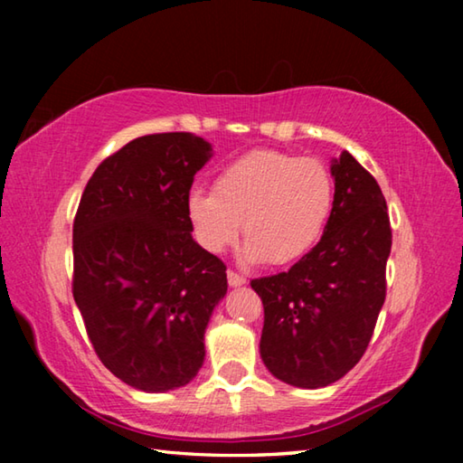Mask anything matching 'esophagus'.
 Segmentation results:
<instances>
[{
    "instance_id": "esophagus-1",
    "label": "esophagus",
    "mask_w": 463,
    "mask_h": 463,
    "mask_svg": "<svg viewBox=\"0 0 463 463\" xmlns=\"http://www.w3.org/2000/svg\"><path fill=\"white\" fill-rule=\"evenodd\" d=\"M226 279H229V286L231 288H239V286H245L247 284V278L245 276H239V273L232 271V269L226 271Z\"/></svg>"
}]
</instances>
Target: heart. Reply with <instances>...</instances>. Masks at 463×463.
Masks as SVG:
<instances>
[{"label":"heart","instance_id":"b5f03b06","mask_svg":"<svg viewBox=\"0 0 463 463\" xmlns=\"http://www.w3.org/2000/svg\"><path fill=\"white\" fill-rule=\"evenodd\" d=\"M333 198V177L323 163L261 148L229 163L213 192L187 194L185 214L195 241L210 253L231 247L242 224L247 261L289 265L317 247Z\"/></svg>","mask_w":463,"mask_h":463}]
</instances>
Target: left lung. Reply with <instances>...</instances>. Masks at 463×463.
Wrapping results in <instances>:
<instances>
[{"mask_svg":"<svg viewBox=\"0 0 463 463\" xmlns=\"http://www.w3.org/2000/svg\"><path fill=\"white\" fill-rule=\"evenodd\" d=\"M333 213L317 247L278 276L250 281L263 302L260 354L278 380L325 388L365 354L386 300L392 231L372 174L343 151L331 161Z\"/></svg>","mask_w":463,"mask_h":463,"instance_id":"8db88e82","label":"left lung"}]
</instances>
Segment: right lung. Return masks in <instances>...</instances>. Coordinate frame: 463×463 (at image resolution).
I'll return each mask as SVG.
<instances>
[{
	"label": "right lung",
	"mask_w": 463,
	"mask_h": 463,
	"mask_svg": "<svg viewBox=\"0 0 463 463\" xmlns=\"http://www.w3.org/2000/svg\"><path fill=\"white\" fill-rule=\"evenodd\" d=\"M213 145L130 140L93 171L73 222V298L99 362L143 392L185 386L226 294V265L192 237L185 198Z\"/></svg>",
	"instance_id": "obj_1"
}]
</instances>
